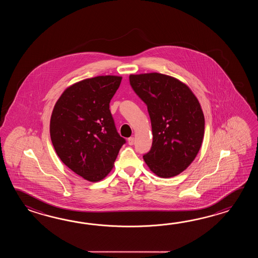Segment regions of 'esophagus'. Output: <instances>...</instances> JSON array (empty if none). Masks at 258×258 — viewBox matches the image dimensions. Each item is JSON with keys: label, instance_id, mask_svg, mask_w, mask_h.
Instances as JSON below:
<instances>
[{"label": "esophagus", "instance_id": "esophagus-1", "mask_svg": "<svg viewBox=\"0 0 258 258\" xmlns=\"http://www.w3.org/2000/svg\"><path fill=\"white\" fill-rule=\"evenodd\" d=\"M134 143H135V138H134V137H130V138H128V144H129L130 146H133V145H134Z\"/></svg>", "mask_w": 258, "mask_h": 258}]
</instances>
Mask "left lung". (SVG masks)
Listing matches in <instances>:
<instances>
[{"label": "left lung", "mask_w": 258, "mask_h": 258, "mask_svg": "<svg viewBox=\"0 0 258 258\" xmlns=\"http://www.w3.org/2000/svg\"><path fill=\"white\" fill-rule=\"evenodd\" d=\"M130 85L148 106L153 142L143 156L156 175L180 174L196 159L205 132V117L192 90L174 77L159 73L131 75Z\"/></svg>", "instance_id": "1"}]
</instances>
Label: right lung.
<instances>
[{
    "mask_svg": "<svg viewBox=\"0 0 258 258\" xmlns=\"http://www.w3.org/2000/svg\"><path fill=\"white\" fill-rule=\"evenodd\" d=\"M121 81V77L101 76L76 83L60 95L51 113L49 133L56 153L89 181L110 173L125 143L110 110Z\"/></svg>",
    "mask_w": 258,
    "mask_h": 258,
    "instance_id": "obj_1",
    "label": "right lung"
}]
</instances>
